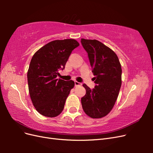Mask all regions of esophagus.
Instances as JSON below:
<instances>
[{"instance_id":"34e87169","label":"esophagus","mask_w":153,"mask_h":153,"mask_svg":"<svg viewBox=\"0 0 153 153\" xmlns=\"http://www.w3.org/2000/svg\"><path fill=\"white\" fill-rule=\"evenodd\" d=\"M82 85V83H80V82H77V81H75V86Z\"/></svg>"}]
</instances>
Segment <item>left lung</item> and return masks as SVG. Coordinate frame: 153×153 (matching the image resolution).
<instances>
[{"mask_svg": "<svg viewBox=\"0 0 153 153\" xmlns=\"http://www.w3.org/2000/svg\"><path fill=\"white\" fill-rule=\"evenodd\" d=\"M81 43L88 54L96 84L93 89L83 85L86 94L81 98L82 108L92 118L103 117L113 108L121 89V64L114 51L100 41L81 39Z\"/></svg>", "mask_w": 153, "mask_h": 153, "instance_id": "obj_1", "label": "left lung"}]
</instances>
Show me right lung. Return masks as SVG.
<instances>
[{"mask_svg": "<svg viewBox=\"0 0 153 153\" xmlns=\"http://www.w3.org/2000/svg\"><path fill=\"white\" fill-rule=\"evenodd\" d=\"M78 46L73 39L55 40L37 51L31 59L27 72L29 94L35 108L44 116L54 117L62 112L75 82L57 76Z\"/></svg>", "mask_w": 153, "mask_h": 153, "instance_id": "obj_1", "label": "right lung"}]
</instances>
